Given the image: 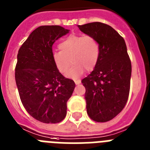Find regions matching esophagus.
<instances>
[{
  "instance_id": "1",
  "label": "esophagus",
  "mask_w": 150,
  "mask_h": 150,
  "mask_svg": "<svg viewBox=\"0 0 150 150\" xmlns=\"http://www.w3.org/2000/svg\"><path fill=\"white\" fill-rule=\"evenodd\" d=\"M75 83V84H79L81 83V81L80 80H75L74 81Z\"/></svg>"
}]
</instances>
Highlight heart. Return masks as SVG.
<instances>
[{
  "mask_svg": "<svg viewBox=\"0 0 150 150\" xmlns=\"http://www.w3.org/2000/svg\"><path fill=\"white\" fill-rule=\"evenodd\" d=\"M60 51L53 52L52 60L57 69L69 78H77L84 71H91L96 66L100 57V46L97 39L91 35H71L59 44Z\"/></svg>",
  "mask_w": 150,
  "mask_h": 150,
  "instance_id": "1",
  "label": "heart"
}]
</instances>
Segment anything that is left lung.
<instances>
[{
	"mask_svg": "<svg viewBox=\"0 0 150 150\" xmlns=\"http://www.w3.org/2000/svg\"><path fill=\"white\" fill-rule=\"evenodd\" d=\"M97 39L100 57L94 69L82 79L87 112L92 120L106 122L122 112L130 92L131 62L123 38L110 25L95 22L79 25Z\"/></svg>",
	"mask_w": 150,
	"mask_h": 150,
	"instance_id": "1",
	"label": "left lung"
}]
</instances>
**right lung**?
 Masks as SVG:
<instances>
[{
	"mask_svg": "<svg viewBox=\"0 0 150 150\" xmlns=\"http://www.w3.org/2000/svg\"><path fill=\"white\" fill-rule=\"evenodd\" d=\"M69 32L59 25H41L20 47L15 68L19 97L27 112L43 123H59L66 115L67 101L75 89L52 60L53 43Z\"/></svg>",
	"mask_w": 150,
	"mask_h": 150,
	"instance_id": "1",
	"label": "right lung"
}]
</instances>
